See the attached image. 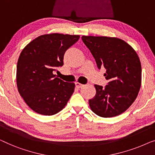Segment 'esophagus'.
Masks as SVG:
<instances>
[{"mask_svg": "<svg viewBox=\"0 0 155 155\" xmlns=\"http://www.w3.org/2000/svg\"><path fill=\"white\" fill-rule=\"evenodd\" d=\"M75 85H76V87H77V88H82V87L84 86V85L80 84V83H78V82H76V83H75Z\"/></svg>", "mask_w": 155, "mask_h": 155, "instance_id": "34e87169", "label": "esophagus"}]
</instances>
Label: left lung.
Returning <instances> with one entry per match:
<instances>
[{
	"instance_id": "obj_1",
	"label": "left lung",
	"mask_w": 155,
	"mask_h": 155,
	"mask_svg": "<svg viewBox=\"0 0 155 155\" xmlns=\"http://www.w3.org/2000/svg\"><path fill=\"white\" fill-rule=\"evenodd\" d=\"M95 58L97 68L106 69L109 81L102 87L95 85L96 94L89 100L95 114L113 117L125 112L138 96L141 86V64L134 49L120 38L107 36L81 37Z\"/></svg>"
}]
</instances>
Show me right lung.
<instances>
[{"instance_id":"add662e5","label":"right lung","mask_w":155,"mask_h":155,"mask_svg":"<svg viewBox=\"0 0 155 155\" xmlns=\"http://www.w3.org/2000/svg\"><path fill=\"white\" fill-rule=\"evenodd\" d=\"M78 35L45 34L22 50L17 65L19 94L35 112L55 114L62 110L74 91L75 84L53 74L64 64L65 52L79 39Z\"/></svg>"}]
</instances>
